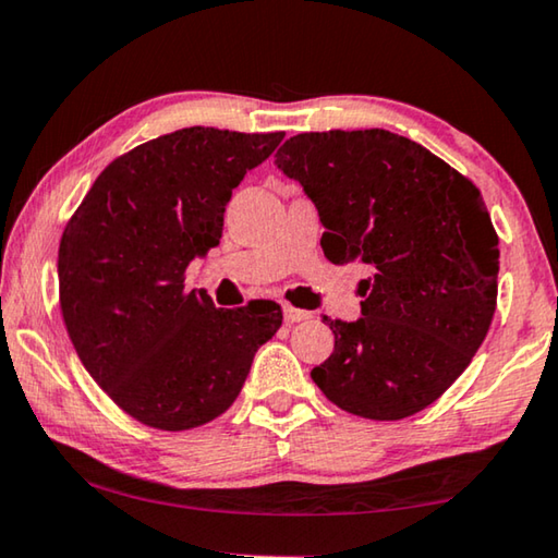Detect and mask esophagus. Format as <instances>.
I'll list each match as a JSON object with an SVG mask.
<instances>
[{
	"mask_svg": "<svg viewBox=\"0 0 558 558\" xmlns=\"http://www.w3.org/2000/svg\"><path fill=\"white\" fill-rule=\"evenodd\" d=\"M282 317H286V323H288V325H295V323H303V320H307V317H311V313L298 311V307H290V305H286V307H282Z\"/></svg>",
	"mask_w": 558,
	"mask_h": 558,
	"instance_id": "esophagus-1",
	"label": "esophagus"
}]
</instances>
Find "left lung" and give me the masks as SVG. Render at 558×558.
<instances>
[{
	"instance_id": "left-lung-1",
	"label": "left lung",
	"mask_w": 558,
	"mask_h": 558,
	"mask_svg": "<svg viewBox=\"0 0 558 558\" xmlns=\"http://www.w3.org/2000/svg\"><path fill=\"white\" fill-rule=\"evenodd\" d=\"M276 166L315 203L325 258L373 268L362 317H323L335 350L315 385L367 420L424 410L464 373L497 311L499 238L480 189L385 129L298 134Z\"/></svg>"
}]
</instances>
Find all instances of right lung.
I'll list each match as a JSON object with an SVG mask.
<instances>
[{"label":"right lung","mask_w":558,"mask_h":558,"mask_svg":"<svg viewBox=\"0 0 558 558\" xmlns=\"http://www.w3.org/2000/svg\"><path fill=\"white\" fill-rule=\"evenodd\" d=\"M278 134L191 126L109 163L59 245L69 338L101 390L156 429L201 427L235 402L282 313L270 300L223 311L183 272L223 233L233 189Z\"/></svg>","instance_id":"1"}]
</instances>
